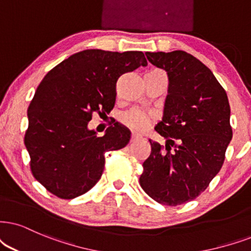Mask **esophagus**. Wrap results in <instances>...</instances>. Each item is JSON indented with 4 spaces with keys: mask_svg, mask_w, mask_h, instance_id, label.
Instances as JSON below:
<instances>
[{
    "mask_svg": "<svg viewBox=\"0 0 251 251\" xmlns=\"http://www.w3.org/2000/svg\"><path fill=\"white\" fill-rule=\"evenodd\" d=\"M142 136L140 134H135V133H133V134L131 135V142H135L138 140H141Z\"/></svg>",
    "mask_w": 251,
    "mask_h": 251,
    "instance_id": "1",
    "label": "esophagus"
}]
</instances>
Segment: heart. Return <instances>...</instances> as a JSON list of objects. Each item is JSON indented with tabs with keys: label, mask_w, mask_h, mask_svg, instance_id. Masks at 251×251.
I'll use <instances>...</instances> for the list:
<instances>
[{
	"label": "heart",
	"mask_w": 251,
	"mask_h": 251,
	"mask_svg": "<svg viewBox=\"0 0 251 251\" xmlns=\"http://www.w3.org/2000/svg\"><path fill=\"white\" fill-rule=\"evenodd\" d=\"M123 122L133 131H144L153 122V117L139 110H131L123 117Z\"/></svg>",
	"instance_id": "b5f03b06"
}]
</instances>
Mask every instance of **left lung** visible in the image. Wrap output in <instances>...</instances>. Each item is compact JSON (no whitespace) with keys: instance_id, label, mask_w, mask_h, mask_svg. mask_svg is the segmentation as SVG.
<instances>
[{"instance_id":"obj_1","label":"left lung","mask_w":251,"mask_h":251,"mask_svg":"<svg viewBox=\"0 0 251 251\" xmlns=\"http://www.w3.org/2000/svg\"><path fill=\"white\" fill-rule=\"evenodd\" d=\"M169 78L162 122L155 127L166 148L149 140L140 185L155 201L177 206L191 201L220 171L233 136L230 106L213 73L184 52L146 53ZM174 149L171 150V147Z\"/></svg>"}]
</instances>
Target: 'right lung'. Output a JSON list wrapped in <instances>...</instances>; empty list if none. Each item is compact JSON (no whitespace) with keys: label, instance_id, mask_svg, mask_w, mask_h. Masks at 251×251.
<instances>
[{"label":"right lung","instance_id":"add662e5","mask_svg":"<svg viewBox=\"0 0 251 251\" xmlns=\"http://www.w3.org/2000/svg\"><path fill=\"white\" fill-rule=\"evenodd\" d=\"M147 66L139 50H85L63 60L38 85L27 110L24 144L32 175L62 199L88 192L100 180L109 151L128 144L131 132L113 124L103 136L88 128L93 113H110L123 74Z\"/></svg>","mask_w":251,"mask_h":251}]
</instances>
